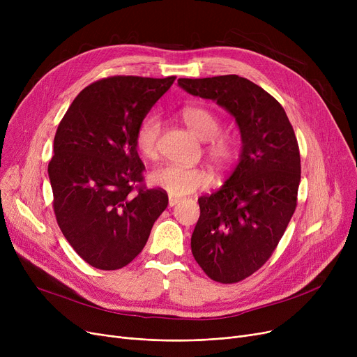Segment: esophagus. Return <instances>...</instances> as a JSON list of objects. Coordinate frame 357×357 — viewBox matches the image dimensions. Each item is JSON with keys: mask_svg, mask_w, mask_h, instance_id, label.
Listing matches in <instances>:
<instances>
[{"mask_svg": "<svg viewBox=\"0 0 357 357\" xmlns=\"http://www.w3.org/2000/svg\"><path fill=\"white\" fill-rule=\"evenodd\" d=\"M179 202V198H175V197H169V207H175V205Z\"/></svg>", "mask_w": 357, "mask_h": 357, "instance_id": "34e87169", "label": "esophagus"}]
</instances>
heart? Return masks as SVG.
Listing matches in <instances>:
<instances>
[{
  "instance_id": "heart-1",
  "label": "heart",
  "mask_w": 357,
  "mask_h": 357,
  "mask_svg": "<svg viewBox=\"0 0 357 357\" xmlns=\"http://www.w3.org/2000/svg\"><path fill=\"white\" fill-rule=\"evenodd\" d=\"M181 117L192 133L204 140H208L207 152L214 165L218 167L230 166L237 158V143L230 136H218L221 128L220 117L214 111L205 107H185ZM160 133V121L156 116H147L136 130V147L139 152L153 159L158 155V139ZM150 183L166 191L171 197H183L198 190H204L211 183L208 172L199 167H186L181 165H162L149 175Z\"/></svg>"
}]
</instances>
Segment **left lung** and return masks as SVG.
<instances>
[{
	"label": "left lung",
	"instance_id": "obj_1",
	"mask_svg": "<svg viewBox=\"0 0 357 357\" xmlns=\"http://www.w3.org/2000/svg\"><path fill=\"white\" fill-rule=\"evenodd\" d=\"M178 85L215 101L240 130L238 163L218 191L198 198L201 215L191 237L202 271L234 284L265 265L292 218L301 181L298 142L282 105L246 78H181Z\"/></svg>",
	"mask_w": 357,
	"mask_h": 357
}]
</instances>
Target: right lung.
<instances>
[{
    "label": "right lung",
    "instance_id": "add662e5",
    "mask_svg": "<svg viewBox=\"0 0 357 357\" xmlns=\"http://www.w3.org/2000/svg\"><path fill=\"white\" fill-rule=\"evenodd\" d=\"M174 81L93 82L73 100L56 131L47 167L54 215L69 245L93 268L128 265L167 207L165 191L139 186L144 165L136 130Z\"/></svg>",
    "mask_w": 357,
    "mask_h": 357
}]
</instances>
